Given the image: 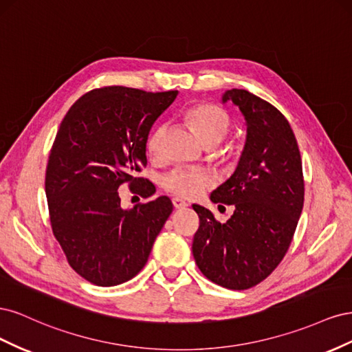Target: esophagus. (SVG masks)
Segmentation results:
<instances>
[{
  "instance_id": "esophagus-1",
  "label": "esophagus",
  "mask_w": 352,
  "mask_h": 352,
  "mask_svg": "<svg viewBox=\"0 0 352 352\" xmlns=\"http://www.w3.org/2000/svg\"><path fill=\"white\" fill-rule=\"evenodd\" d=\"M173 206H175L176 210H182V208L188 207L186 202L184 199H180V198H173Z\"/></svg>"
}]
</instances>
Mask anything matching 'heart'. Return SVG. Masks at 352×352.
Instances as JSON below:
<instances>
[{"label": "heart", "mask_w": 352, "mask_h": 352, "mask_svg": "<svg viewBox=\"0 0 352 352\" xmlns=\"http://www.w3.org/2000/svg\"><path fill=\"white\" fill-rule=\"evenodd\" d=\"M188 120L192 123L197 133L206 144H219L229 131V116L225 110L214 104L201 102L190 107L186 113ZM163 129H158L150 140H148V151L150 154L158 153V142ZM211 175L204 168L195 167H175L163 176L162 185L170 194L194 198L208 184H211Z\"/></svg>", "instance_id": "b5f03b06"}]
</instances>
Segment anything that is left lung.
Masks as SVG:
<instances>
[{
  "mask_svg": "<svg viewBox=\"0 0 352 352\" xmlns=\"http://www.w3.org/2000/svg\"><path fill=\"white\" fill-rule=\"evenodd\" d=\"M247 124L245 145L233 175L211 192L214 204L235 211L220 223L194 204L199 228L192 254L207 279L228 289L252 287L278 267L289 248L304 206L302 163L283 114L245 89H228Z\"/></svg>",
  "mask_w": 352,
  "mask_h": 352,
  "instance_id": "left-lung-1",
  "label": "left lung"
}]
</instances>
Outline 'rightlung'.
Instances as JSON below:
<instances>
[{
	"instance_id": "obj_1",
	"label": "right lung",
	"mask_w": 352,
	"mask_h": 352,
	"mask_svg": "<svg viewBox=\"0 0 352 352\" xmlns=\"http://www.w3.org/2000/svg\"><path fill=\"white\" fill-rule=\"evenodd\" d=\"M176 97L177 91L95 89L60 124L45 177L50 220L72 269L94 285L135 278L172 214L166 195L122 208L117 189L129 182L144 198L155 192L150 180L133 173L146 166L148 135Z\"/></svg>"
}]
</instances>
